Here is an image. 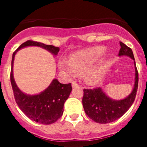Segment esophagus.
Here are the masks:
<instances>
[{"instance_id": "1", "label": "esophagus", "mask_w": 147, "mask_h": 147, "mask_svg": "<svg viewBox=\"0 0 147 147\" xmlns=\"http://www.w3.org/2000/svg\"><path fill=\"white\" fill-rule=\"evenodd\" d=\"M78 86H79V85H78L76 82H72V88H76V87H78Z\"/></svg>"}]
</instances>
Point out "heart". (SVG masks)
<instances>
[{
    "label": "heart",
    "mask_w": 147,
    "mask_h": 147,
    "mask_svg": "<svg viewBox=\"0 0 147 147\" xmlns=\"http://www.w3.org/2000/svg\"><path fill=\"white\" fill-rule=\"evenodd\" d=\"M106 53L103 46H95L73 54L70 60L61 59L59 68L69 77H75L85 73V80L90 85H96L103 78L105 66H94Z\"/></svg>",
    "instance_id": "1"
}]
</instances>
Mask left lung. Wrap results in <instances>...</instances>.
<instances>
[{
    "instance_id": "left-lung-1",
    "label": "left lung",
    "mask_w": 147,
    "mask_h": 147,
    "mask_svg": "<svg viewBox=\"0 0 147 147\" xmlns=\"http://www.w3.org/2000/svg\"><path fill=\"white\" fill-rule=\"evenodd\" d=\"M119 57L127 56L134 60L135 82L132 90L127 97L120 100L113 99L101 88L84 89L82 105L85 113L96 123L108 124L117 120L124 115L134 102L138 85V73L132 51L120 42Z\"/></svg>"
}]
</instances>
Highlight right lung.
Returning a JSON list of instances; mask_svg holds the SVG:
<instances>
[{
  "label": "right lung",
  "instance_id": "right-lung-1",
  "mask_svg": "<svg viewBox=\"0 0 147 147\" xmlns=\"http://www.w3.org/2000/svg\"><path fill=\"white\" fill-rule=\"evenodd\" d=\"M28 46H37L47 50L54 56L59 51L58 47L42 42L28 40L23 42L12 54L10 80L15 102L22 112L34 121L42 124H51L58 120L63 114V107L72 90L71 84H62L54 79L49 86L38 94L30 95L19 89L14 79L13 65L16 53L20 49Z\"/></svg>",
  "mask_w": 147,
  "mask_h": 147
}]
</instances>
